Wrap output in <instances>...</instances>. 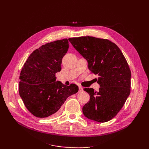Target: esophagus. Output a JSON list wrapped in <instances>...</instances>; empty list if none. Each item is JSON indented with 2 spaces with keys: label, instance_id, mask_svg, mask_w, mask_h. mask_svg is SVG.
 <instances>
[{
  "label": "esophagus",
  "instance_id": "esophagus-1",
  "mask_svg": "<svg viewBox=\"0 0 149 149\" xmlns=\"http://www.w3.org/2000/svg\"><path fill=\"white\" fill-rule=\"evenodd\" d=\"M83 90V88L82 86H79V91H82Z\"/></svg>",
  "mask_w": 149,
  "mask_h": 149
}]
</instances>
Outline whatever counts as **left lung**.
Returning <instances> with one entry per match:
<instances>
[{
    "label": "left lung",
    "mask_w": 149,
    "mask_h": 149,
    "mask_svg": "<svg viewBox=\"0 0 149 149\" xmlns=\"http://www.w3.org/2000/svg\"><path fill=\"white\" fill-rule=\"evenodd\" d=\"M72 45L88 63V68L98 76V91L84 88L90 96L83 107L87 118L100 123L112 119L123 107L130 93L131 72L119 48L109 40L93 37L69 38Z\"/></svg>",
    "instance_id": "1"
}]
</instances>
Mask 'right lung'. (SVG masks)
Here are the masks:
<instances>
[{
  "label": "right lung",
  "instance_id": "right-lung-1",
  "mask_svg": "<svg viewBox=\"0 0 149 149\" xmlns=\"http://www.w3.org/2000/svg\"><path fill=\"white\" fill-rule=\"evenodd\" d=\"M69 48L67 38L46 43L29 56L20 72L19 94L25 107L37 118L55 116L66 99L78 91L74 84L56 81L62 58Z\"/></svg>",
  "mask_w": 149,
  "mask_h": 149
}]
</instances>
